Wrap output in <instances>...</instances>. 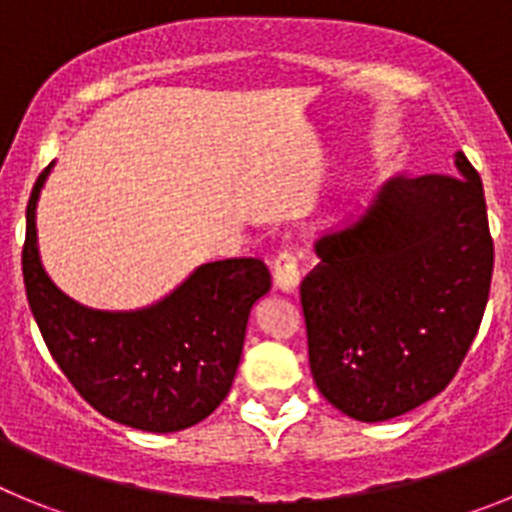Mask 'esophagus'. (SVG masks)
I'll list each match as a JSON object with an SVG mask.
<instances>
[{
    "instance_id": "esophagus-1",
    "label": "esophagus",
    "mask_w": 512,
    "mask_h": 512,
    "mask_svg": "<svg viewBox=\"0 0 512 512\" xmlns=\"http://www.w3.org/2000/svg\"><path fill=\"white\" fill-rule=\"evenodd\" d=\"M274 282L284 292H295L300 284V253L295 246H284L274 259Z\"/></svg>"
}]
</instances>
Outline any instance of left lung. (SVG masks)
I'll return each instance as SVG.
<instances>
[{
	"label": "left lung",
	"instance_id": "1",
	"mask_svg": "<svg viewBox=\"0 0 512 512\" xmlns=\"http://www.w3.org/2000/svg\"><path fill=\"white\" fill-rule=\"evenodd\" d=\"M456 176H397L346 230L315 243L302 279L310 372L348 418L418 408L459 372L490 297L485 189L456 153Z\"/></svg>",
	"mask_w": 512,
	"mask_h": 512
}]
</instances>
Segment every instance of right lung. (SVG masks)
Instances as JSON below:
<instances>
[{"label": "right lung", "instance_id": "1", "mask_svg": "<svg viewBox=\"0 0 512 512\" xmlns=\"http://www.w3.org/2000/svg\"><path fill=\"white\" fill-rule=\"evenodd\" d=\"M27 202L22 277L43 341L71 384L104 418L138 431L174 433L205 420L228 397L251 307L271 289L261 259L202 264L161 302L104 312L66 297L45 274L35 207Z\"/></svg>", "mask_w": 512, "mask_h": 512}]
</instances>
